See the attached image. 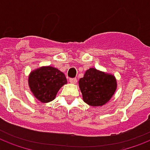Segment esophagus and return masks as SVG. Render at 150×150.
<instances>
[{"label": "esophagus", "instance_id": "esophagus-1", "mask_svg": "<svg viewBox=\"0 0 150 150\" xmlns=\"http://www.w3.org/2000/svg\"><path fill=\"white\" fill-rule=\"evenodd\" d=\"M69 82L72 84H76L77 83V79H69Z\"/></svg>", "mask_w": 150, "mask_h": 150}]
</instances>
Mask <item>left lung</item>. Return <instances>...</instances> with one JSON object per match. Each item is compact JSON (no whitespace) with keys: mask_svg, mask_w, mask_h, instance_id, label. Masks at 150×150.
Listing matches in <instances>:
<instances>
[{"mask_svg":"<svg viewBox=\"0 0 150 150\" xmlns=\"http://www.w3.org/2000/svg\"><path fill=\"white\" fill-rule=\"evenodd\" d=\"M84 102L92 107L103 106L112 98L117 88L116 77L94 67L89 68L79 81Z\"/></svg>","mask_w":150,"mask_h":150,"instance_id":"left-lung-1","label":"left lung"}]
</instances>
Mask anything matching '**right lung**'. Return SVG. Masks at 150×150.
I'll use <instances>...</instances> for the list:
<instances>
[{
	"label": "right lung",
	"mask_w": 150,
	"mask_h": 150,
	"mask_svg": "<svg viewBox=\"0 0 150 150\" xmlns=\"http://www.w3.org/2000/svg\"><path fill=\"white\" fill-rule=\"evenodd\" d=\"M64 74L52 66H43L30 73L28 85L33 95L42 103L54 100L58 91L67 84Z\"/></svg>",
	"instance_id": "add662e5"
}]
</instances>
